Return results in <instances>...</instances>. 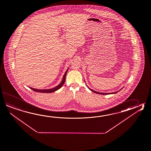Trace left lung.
<instances>
[{
	"instance_id": "obj_1",
	"label": "left lung",
	"mask_w": 151,
	"mask_h": 151,
	"mask_svg": "<svg viewBox=\"0 0 151 151\" xmlns=\"http://www.w3.org/2000/svg\"><path fill=\"white\" fill-rule=\"evenodd\" d=\"M89 89L91 91H92V92H95L96 93H98V94H101V95H108V94H110V93H101V92H97V91H94V90H93L89 88ZM117 92H118V91H117V92H112V93H117Z\"/></svg>"
}]
</instances>
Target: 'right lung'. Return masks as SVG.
Returning a JSON list of instances; mask_svg holds the SVG:
<instances>
[{
	"instance_id": "right-lung-1",
	"label": "right lung",
	"mask_w": 151,
	"mask_h": 151,
	"mask_svg": "<svg viewBox=\"0 0 151 151\" xmlns=\"http://www.w3.org/2000/svg\"><path fill=\"white\" fill-rule=\"evenodd\" d=\"M68 69L67 70V71H65V75H64V76H63V80L62 81L61 83H60L59 86H56V87L52 88V89H50L39 90L34 89V88H30L32 90L34 91H36V92H42V93H50V92H54V91H55L56 90L59 89L60 88H61L62 86L64 84V83H65V76H66V74H67V71H68Z\"/></svg>"
}]
</instances>
